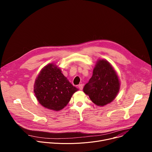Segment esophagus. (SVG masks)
<instances>
[{
    "label": "esophagus",
    "instance_id": "esophagus-1",
    "mask_svg": "<svg viewBox=\"0 0 152 152\" xmlns=\"http://www.w3.org/2000/svg\"><path fill=\"white\" fill-rule=\"evenodd\" d=\"M78 87H79V90H82L83 89V85H82V84H79V85H78Z\"/></svg>",
    "mask_w": 152,
    "mask_h": 152
}]
</instances>
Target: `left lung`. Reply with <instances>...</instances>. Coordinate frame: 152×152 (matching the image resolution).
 Wrapping results in <instances>:
<instances>
[{"instance_id": "left-lung-1", "label": "left lung", "mask_w": 152, "mask_h": 152, "mask_svg": "<svg viewBox=\"0 0 152 152\" xmlns=\"http://www.w3.org/2000/svg\"><path fill=\"white\" fill-rule=\"evenodd\" d=\"M120 88L118 76L112 65L106 59H99L89 82L83 89L91 100L99 106L112 102Z\"/></svg>"}]
</instances>
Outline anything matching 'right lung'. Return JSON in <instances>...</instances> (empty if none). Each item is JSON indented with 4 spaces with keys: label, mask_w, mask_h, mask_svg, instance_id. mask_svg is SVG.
Returning a JSON list of instances; mask_svg holds the SVG:
<instances>
[{
    "label": "right lung",
    "mask_w": 152,
    "mask_h": 152,
    "mask_svg": "<svg viewBox=\"0 0 152 152\" xmlns=\"http://www.w3.org/2000/svg\"><path fill=\"white\" fill-rule=\"evenodd\" d=\"M34 91L38 102L47 109L58 111L66 106L79 89L74 86L53 63L43 67L34 83Z\"/></svg>",
    "instance_id": "right-lung-1"
}]
</instances>
